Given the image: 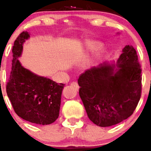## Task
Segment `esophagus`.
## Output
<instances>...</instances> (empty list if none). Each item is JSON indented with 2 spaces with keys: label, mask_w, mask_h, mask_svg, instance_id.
Wrapping results in <instances>:
<instances>
[{
  "label": "esophagus",
  "mask_w": 151,
  "mask_h": 151,
  "mask_svg": "<svg viewBox=\"0 0 151 151\" xmlns=\"http://www.w3.org/2000/svg\"><path fill=\"white\" fill-rule=\"evenodd\" d=\"M71 87H73V88H74L75 90H77V91L79 89V85L77 82H73V83H71Z\"/></svg>",
  "instance_id": "obj_1"
}]
</instances>
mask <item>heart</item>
<instances>
[{
	"label": "heart",
	"instance_id": "b5f03b06",
	"mask_svg": "<svg viewBox=\"0 0 151 151\" xmlns=\"http://www.w3.org/2000/svg\"><path fill=\"white\" fill-rule=\"evenodd\" d=\"M87 49L90 51H93V50H97L99 47V45L96 42H88L86 45Z\"/></svg>",
	"mask_w": 151,
	"mask_h": 151
}]
</instances>
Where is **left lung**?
<instances>
[{
  "mask_svg": "<svg viewBox=\"0 0 151 151\" xmlns=\"http://www.w3.org/2000/svg\"><path fill=\"white\" fill-rule=\"evenodd\" d=\"M115 65L102 63L80 76L79 94L89 119L101 127L122 122L140 99L141 66L135 49L126 45Z\"/></svg>",
  "mask_w": 151,
  "mask_h": 151,
  "instance_id": "obj_1",
  "label": "left lung"
}]
</instances>
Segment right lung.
<instances>
[{
	"mask_svg": "<svg viewBox=\"0 0 151 151\" xmlns=\"http://www.w3.org/2000/svg\"><path fill=\"white\" fill-rule=\"evenodd\" d=\"M30 33L19 35L12 48V71L6 85V93L14 110L22 119L40 125L51 124L59 116L64 84L31 72L21 65L23 43Z\"/></svg>",
	"mask_w": 151,
	"mask_h": 151,
	"instance_id": "right-lung-1",
	"label": "right lung"
}]
</instances>
